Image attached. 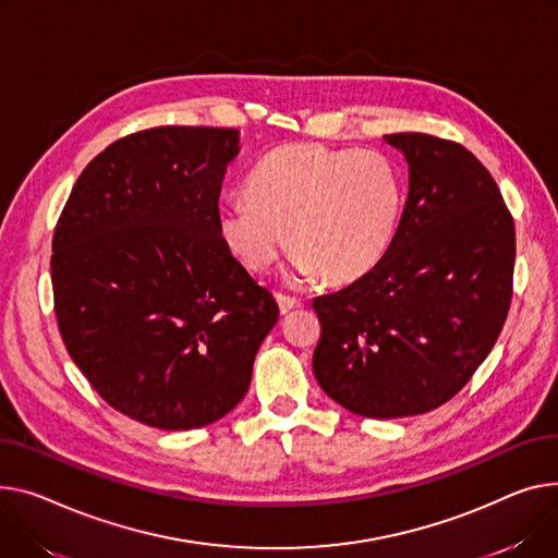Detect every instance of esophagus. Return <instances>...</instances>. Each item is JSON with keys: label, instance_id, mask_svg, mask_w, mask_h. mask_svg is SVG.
<instances>
[{"label": "esophagus", "instance_id": "esophagus-1", "mask_svg": "<svg viewBox=\"0 0 558 558\" xmlns=\"http://www.w3.org/2000/svg\"><path fill=\"white\" fill-rule=\"evenodd\" d=\"M276 301H278V307H280V314H289L291 310H299L303 303L299 299H293V295H287V293H276Z\"/></svg>", "mask_w": 558, "mask_h": 558}]
</instances>
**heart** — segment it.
<instances>
[{"label": "heart", "mask_w": 558, "mask_h": 558, "mask_svg": "<svg viewBox=\"0 0 558 558\" xmlns=\"http://www.w3.org/2000/svg\"><path fill=\"white\" fill-rule=\"evenodd\" d=\"M403 199L386 155L293 143L251 172L248 197L219 206L217 229L251 271L269 269L289 233L293 280L354 282L388 253Z\"/></svg>", "instance_id": "heart-1"}]
</instances>
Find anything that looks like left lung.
I'll use <instances>...</instances> for the list:
<instances>
[{"instance_id":"1","label":"left lung","mask_w":558,"mask_h":558,"mask_svg":"<svg viewBox=\"0 0 558 558\" xmlns=\"http://www.w3.org/2000/svg\"><path fill=\"white\" fill-rule=\"evenodd\" d=\"M408 163V199L381 263L314 299L318 386L350 413L411 417L456 397L511 305L515 231L489 170L464 145L386 134Z\"/></svg>"}]
</instances>
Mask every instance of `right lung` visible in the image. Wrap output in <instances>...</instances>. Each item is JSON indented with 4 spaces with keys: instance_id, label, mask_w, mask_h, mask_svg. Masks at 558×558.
<instances>
[{
    "instance_id": "right-lung-1",
    "label": "right lung",
    "mask_w": 558,
    "mask_h": 558,
    "mask_svg": "<svg viewBox=\"0 0 558 558\" xmlns=\"http://www.w3.org/2000/svg\"><path fill=\"white\" fill-rule=\"evenodd\" d=\"M229 128L119 138L83 170L53 233L69 356L119 413L161 430L217 422L244 399L278 303L217 229Z\"/></svg>"
}]
</instances>
